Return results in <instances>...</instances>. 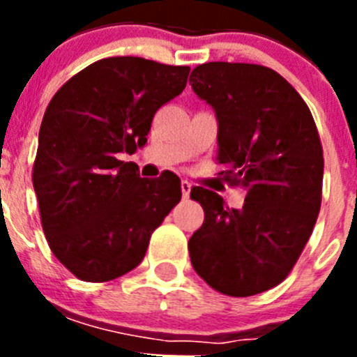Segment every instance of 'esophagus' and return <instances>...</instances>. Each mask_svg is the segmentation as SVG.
I'll return each instance as SVG.
<instances>
[{"label":"esophagus","mask_w":357,"mask_h":357,"mask_svg":"<svg viewBox=\"0 0 357 357\" xmlns=\"http://www.w3.org/2000/svg\"><path fill=\"white\" fill-rule=\"evenodd\" d=\"M181 189H182V197L188 198L189 193H191V184L188 181H182L181 182Z\"/></svg>","instance_id":"esophagus-1"}]
</instances>
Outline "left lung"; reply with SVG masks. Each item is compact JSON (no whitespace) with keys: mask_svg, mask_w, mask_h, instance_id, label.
<instances>
[{"mask_svg":"<svg viewBox=\"0 0 357 357\" xmlns=\"http://www.w3.org/2000/svg\"><path fill=\"white\" fill-rule=\"evenodd\" d=\"M191 77L195 93L216 110L225 181L247 189L241 209L191 189L204 207L188 243L191 264L223 295H257L289 275L311 238L324 181L320 135L301 94L273 69L207 62Z\"/></svg>","mask_w":357,"mask_h":357,"instance_id":"1","label":"left lung"}]
</instances>
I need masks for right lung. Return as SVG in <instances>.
I'll return each instance as SVG.
<instances>
[{"instance_id":"right-lung-1","label":"right lung","mask_w":357,"mask_h":357,"mask_svg":"<svg viewBox=\"0 0 357 357\" xmlns=\"http://www.w3.org/2000/svg\"><path fill=\"white\" fill-rule=\"evenodd\" d=\"M188 66L109 56L69 78L44 112L31 182L53 255L77 279L134 270L181 202L176 175L139 178L119 159L146 144L157 110L184 91Z\"/></svg>"}]
</instances>
